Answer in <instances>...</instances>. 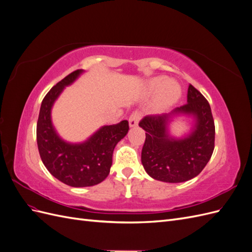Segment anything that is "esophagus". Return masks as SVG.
Wrapping results in <instances>:
<instances>
[{
  "label": "esophagus",
  "mask_w": 252,
  "mask_h": 252,
  "mask_svg": "<svg viewBox=\"0 0 252 252\" xmlns=\"http://www.w3.org/2000/svg\"><path fill=\"white\" fill-rule=\"evenodd\" d=\"M141 120V113L139 111H134L130 114L129 117V126L130 127H136L139 124V122Z\"/></svg>",
  "instance_id": "1"
}]
</instances>
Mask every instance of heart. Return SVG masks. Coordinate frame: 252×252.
Returning <instances> with one entry per match:
<instances>
[{"label":"heart","instance_id":"obj_1","mask_svg":"<svg viewBox=\"0 0 252 252\" xmlns=\"http://www.w3.org/2000/svg\"><path fill=\"white\" fill-rule=\"evenodd\" d=\"M146 93L155 94V106L158 110L169 108L177 103L182 95V87L174 80H167L164 75L150 79L146 84Z\"/></svg>","mask_w":252,"mask_h":252}]
</instances>
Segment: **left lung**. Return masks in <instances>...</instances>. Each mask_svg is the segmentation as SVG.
I'll return each instance as SVG.
<instances>
[{
  "label": "left lung",
  "instance_id": "left-lung-1",
  "mask_svg": "<svg viewBox=\"0 0 252 252\" xmlns=\"http://www.w3.org/2000/svg\"><path fill=\"white\" fill-rule=\"evenodd\" d=\"M192 117V131L183 138H173L169 125L174 117ZM139 126L146 131L142 149V164L152 179L182 183L196 177L207 165L215 149V122L210 105L204 95L189 85L187 104L170 113L145 117Z\"/></svg>",
  "mask_w": 252,
  "mask_h": 252
}]
</instances>
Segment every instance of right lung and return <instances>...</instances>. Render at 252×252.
I'll return each mask as SVG.
<instances>
[{"instance_id": "obj_1", "label": "right lung", "mask_w": 252, "mask_h": 252, "mask_svg": "<svg viewBox=\"0 0 252 252\" xmlns=\"http://www.w3.org/2000/svg\"><path fill=\"white\" fill-rule=\"evenodd\" d=\"M84 72L78 69L53 86L43 98L36 124V142L42 162L59 181L71 187H89L109 174L116 145L129 130L128 121L102 126L82 143H69L58 134L51 121V109L66 86Z\"/></svg>"}]
</instances>
